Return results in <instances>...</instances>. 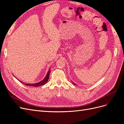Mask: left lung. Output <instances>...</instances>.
Here are the masks:
<instances>
[{
  "label": "left lung",
  "mask_w": 124,
  "mask_h": 124,
  "mask_svg": "<svg viewBox=\"0 0 124 124\" xmlns=\"http://www.w3.org/2000/svg\"><path fill=\"white\" fill-rule=\"evenodd\" d=\"M72 83H73V84H74V85H76V84H75V83H73V82H72Z\"/></svg>",
  "instance_id": "8db88e82"
}]
</instances>
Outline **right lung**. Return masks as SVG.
Segmentation results:
<instances>
[{
	"mask_svg": "<svg viewBox=\"0 0 124 124\" xmlns=\"http://www.w3.org/2000/svg\"><path fill=\"white\" fill-rule=\"evenodd\" d=\"M50 72H51L50 69H49V70H48L46 78H44V80H43L42 81H41L40 82H38V83H35V84H25V85H27V86H34V87H38V86H41V85H43L45 84L46 83V82L48 81V78H49V76H50ZM20 82H21V83H22L21 81H20Z\"/></svg>",
	"mask_w": 124,
	"mask_h": 124,
	"instance_id": "right-lung-1",
	"label": "right lung"
}]
</instances>
